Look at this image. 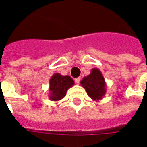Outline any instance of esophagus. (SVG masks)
Returning a JSON list of instances; mask_svg holds the SVG:
<instances>
[{
    "label": "esophagus",
    "mask_w": 147,
    "mask_h": 147,
    "mask_svg": "<svg viewBox=\"0 0 147 147\" xmlns=\"http://www.w3.org/2000/svg\"><path fill=\"white\" fill-rule=\"evenodd\" d=\"M74 81H75V82L77 84H78L79 82H80V81H81V78H77L74 79Z\"/></svg>",
    "instance_id": "esophagus-1"
}]
</instances>
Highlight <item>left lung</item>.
<instances>
[{
	"label": "left lung",
	"instance_id": "obj_1",
	"mask_svg": "<svg viewBox=\"0 0 147 147\" xmlns=\"http://www.w3.org/2000/svg\"><path fill=\"white\" fill-rule=\"evenodd\" d=\"M81 85L85 88L88 96L92 100H101L106 93V82L100 70L93 68L90 74L84 77Z\"/></svg>",
	"mask_w": 147,
	"mask_h": 147
}]
</instances>
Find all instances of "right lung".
<instances>
[{
    "label": "right lung",
    "instance_id": "obj_1",
    "mask_svg": "<svg viewBox=\"0 0 147 147\" xmlns=\"http://www.w3.org/2000/svg\"><path fill=\"white\" fill-rule=\"evenodd\" d=\"M74 85V80L68 75H61L60 74H53L50 79L49 99L52 101H59L66 94L69 88Z\"/></svg>",
    "mask_w": 147,
    "mask_h": 147
}]
</instances>
